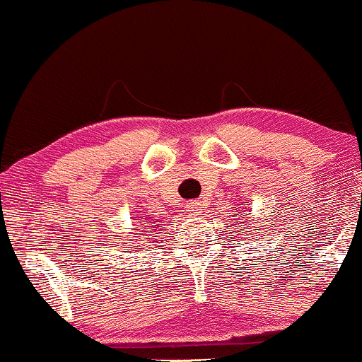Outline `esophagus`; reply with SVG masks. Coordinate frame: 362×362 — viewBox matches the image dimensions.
Wrapping results in <instances>:
<instances>
[{
    "instance_id": "1",
    "label": "esophagus",
    "mask_w": 362,
    "mask_h": 362,
    "mask_svg": "<svg viewBox=\"0 0 362 362\" xmlns=\"http://www.w3.org/2000/svg\"><path fill=\"white\" fill-rule=\"evenodd\" d=\"M186 211H188L189 215H199L202 214V202H198V199H191V202L186 203Z\"/></svg>"
}]
</instances>
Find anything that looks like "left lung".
I'll use <instances>...</instances> for the list:
<instances>
[{
	"instance_id": "1",
	"label": "left lung",
	"mask_w": 362,
	"mask_h": 362,
	"mask_svg": "<svg viewBox=\"0 0 362 362\" xmlns=\"http://www.w3.org/2000/svg\"><path fill=\"white\" fill-rule=\"evenodd\" d=\"M240 232H242V230H240Z\"/></svg>"
}]
</instances>
